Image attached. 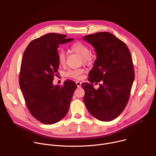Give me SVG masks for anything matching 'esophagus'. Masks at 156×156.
<instances>
[{
  "label": "esophagus",
  "instance_id": "1",
  "mask_svg": "<svg viewBox=\"0 0 156 156\" xmlns=\"http://www.w3.org/2000/svg\"><path fill=\"white\" fill-rule=\"evenodd\" d=\"M76 85H77V87H80L81 86V83L80 81H76Z\"/></svg>",
  "mask_w": 156,
  "mask_h": 156
}]
</instances>
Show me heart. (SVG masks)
I'll return each mask as SVG.
<instances>
[{"label":"heart","mask_w":156,"mask_h":156,"mask_svg":"<svg viewBox=\"0 0 156 156\" xmlns=\"http://www.w3.org/2000/svg\"><path fill=\"white\" fill-rule=\"evenodd\" d=\"M70 49L80 55L82 57L84 63H88L91 60V56L90 55V49L85 45L84 44L81 42H76L73 43L72 45L70 46ZM58 61L60 65H64L65 63V54L63 51H59L57 55ZM83 72V69H75V70H69L66 75L69 77L73 78H79Z\"/></svg>","instance_id":"b5f03b06"}]
</instances>
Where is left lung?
<instances>
[{
	"mask_svg": "<svg viewBox=\"0 0 156 156\" xmlns=\"http://www.w3.org/2000/svg\"><path fill=\"white\" fill-rule=\"evenodd\" d=\"M83 39L94 48L96 60L89 72L91 83L81 84L83 101L93 117L103 122L116 119L125 108L135 79L130 52L126 44L108 32L87 35ZM101 80L96 90L93 83Z\"/></svg>",
	"mask_w": 156,
	"mask_h": 156,
	"instance_id": "obj_1",
	"label": "left lung"
}]
</instances>
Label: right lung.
<instances>
[{
	"instance_id": "right-lung-1",
	"label": "right lung",
	"mask_w": 156,
	"mask_h": 156,
	"mask_svg": "<svg viewBox=\"0 0 156 156\" xmlns=\"http://www.w3.org/2000/svg\"><path fill=\"white\" fill-rule=\"evenodd\" d=\"M66 35L48 33L32 41L24 52L20 73V86L31 115L47 125L55 123L67 114L77 86L70 80L54 85L59 67L58 48L72 41Z\"/></svg>"
}]
</instances>
